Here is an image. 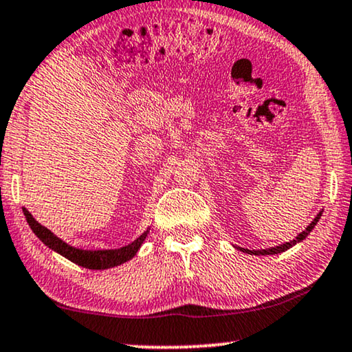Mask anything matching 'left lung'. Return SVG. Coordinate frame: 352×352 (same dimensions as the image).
<instances>
[{
	"label": "left lung",
	"instance_id": "left-lung-1",
	"mask_svg": "<svg viewBox=\"0 0 352 352\" xmlns=\"http://www.w3.org/2000/svg\"><path fill=\"white\" fill-rule=\"evenodd\" d=\"M320 215H322V212H318L317 214V217L312 220V223L309 225V227L306 228V230L304 232H301L299 233V235L294 238L293 241H288V243H285V245H282V246H275V248H269V250H261V251H250V250H241V251H245V252H248V254H256V256H265V254H278V252H283V251H287V250H289V248L292 246H294L296 245V243H299V241H302L304 238H306L309 233H311V230L314 227H316V223L318 222V219H320Z\"/></svg>",
	"mask_w": 352,
	"mask_h": 352
}]
</instances>
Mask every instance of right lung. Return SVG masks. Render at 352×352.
I'll return each mask as SVG.
<instances>
[{
	"label": "right lung",
	"mask_w": 352,
	"mask_h": 352,
	"mask_svg": "<svg viewBox=\"0 0 352 352\" xmlns=\"http://www.w3.org/2000/svg\"><path fill=\"white\" fill-rule=\"evenodd\" d=\"M23 215H25L27 222H29L30 228L34 230L36 236L40 238L41 241L45 243L46 246L51 248V250L59 252L60 256H64L65 259L75 262V264L87 267V269H93V270H102V269H111V267L120 265L122 262L132 259V257L137 254L138 248L142 246V243L146 238L148 232L146 230L143 235H140L137 240L130 245L120 248V250H104V251H83V250H77V248L69 246L67 243H64L63 240H59L58 236H54L48 228L40 225L36 220L34 219L29 210L23 209Z\"/></svg>",
	"instance_id": "right-lung-1"
}]
</instances>
